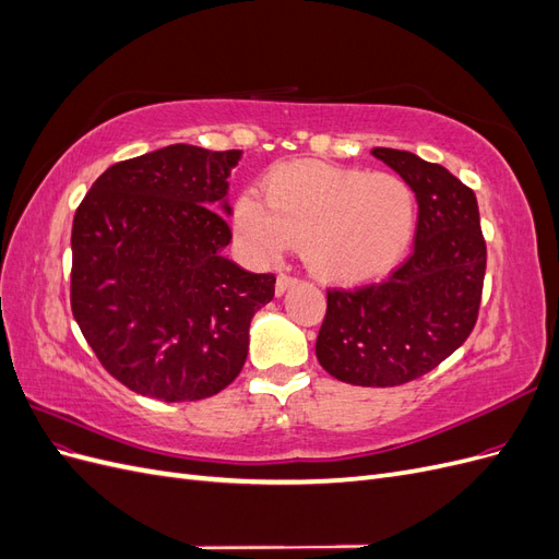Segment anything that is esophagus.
<instances>
[{
    "label": "esophagus",
    "instance_id": "1",
    "mask_svg": "<svg viewBox=\"0 0 559 559\" xmlns=\"http://www.w3.org/2000/svg\"><path fill=\"white\" fill-rule=\"evenodd\" d=\"M296 284V277H292V275H286V273H280L277 275V282H275V292H277V296H282L286 289H289V286H294Z\"/></svg>",
    "mask_w": 559,
    "mask_h": 559
}]
</instances>
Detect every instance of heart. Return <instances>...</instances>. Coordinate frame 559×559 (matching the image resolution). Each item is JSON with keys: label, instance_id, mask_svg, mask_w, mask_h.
<instances>
[{"label": "heart", "instance_id": "1", "mask_svg": "<svg viewBox=\"0 0 559 559\" xmlns=\"http://www.w3.org/2000/svg\"><path fill=\"white\" fill-rule=\"evenodd\" d=\"M263 198L265 205L247 193L235 205V233L247 257L273 261L300 242L310 273L335 284L384 275L408 249L417 222L405 179L319 160L275 167L263 181Z\"/></svg>", "mask_w": 559, "mask_h": 559}]
</instances>
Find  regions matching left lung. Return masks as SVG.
<instances>
[{"label": "left lung", "instance_id": "1", "mask_svg": "<svg viewBox=\"0 0 559 559\" xmlns=\"http://www.w3.org/2000/svg\"><path fill=\"white\" fill-rule=\"evenodd\" d=\"M415 191V249L382 282L326 292L317 359L335 380L396 386L427 376L478 321L487 247L478 200L443 165L373 148Z\"/></svg>", "mask_w": 559, "mask_h": 559}]
</instances>
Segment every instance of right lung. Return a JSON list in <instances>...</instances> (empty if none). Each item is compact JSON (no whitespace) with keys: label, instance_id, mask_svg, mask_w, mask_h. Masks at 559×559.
<instances>
[{"label":"right lung","instance_id":"1","mask_svg":"<svg viewBox=\"0 0 559 559\" xmlns=\"http://www.w3.org/2000/svg\"><path fill=\"white\" fill-rule=\"evenodd\" d=\"M240 151L173 144L111 165L72 226L70 300L109 376L165 403L226 389L247 359L249 324L275 275L224 257L233 233L216 212Z\"/></svg>","mask_w":559,"mask_h":559}]
</instances>
